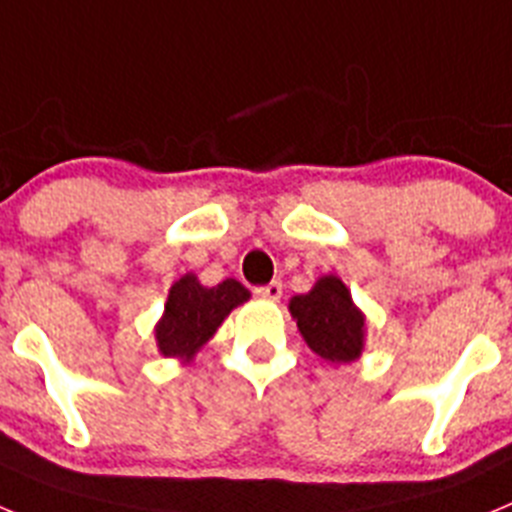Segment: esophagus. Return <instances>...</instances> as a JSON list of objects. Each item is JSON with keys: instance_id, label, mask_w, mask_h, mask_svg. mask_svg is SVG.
Wrapping results in <instances>:
<instances>
[{"instance_id": "34e87169", "label": "esophagus", "mask_w": 512, "mask_h": 512, "mask_svg": "<svg viewBox=\"0 0 512 512\" xmlns=\"http://www.w3.org/2000/svg\"><path fill=\"white\" fill-rule=\"evenodd\" d=\"M282 282H271V284H264V287H256V297H261V300H269V302H277L279 297H282Z\"/></svg>"}]
</instances>
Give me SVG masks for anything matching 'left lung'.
I'll list each match as a JSON object with an SVG mask.
<instances>
[{
	"label": "left lung",
	"instance_id": "obj_1",
	"mask_svg": "<svg viewBox=\"0 0 512 512\" xmlns=\"http://www.w3.org/2000/svg\"><path fill=\"white\" fill-rule=\"evenodd\" d=\"M289 312L307 346L330 364L356 361L364 351V312L354 305L346 284L333 274L320 277L307 295L292 297Z\"/></svg>",
	"mask_w": 512,
	"mask_h": 512
}]
</instances>
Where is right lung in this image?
I'll return each instance as SVG.
<instances>
[{
    "label": "right lung",
    "instance_id": "add662e5",
    "mask_svg": "<svg viewBox=\"0 0 512 512\" xmlns=\"http://www.w3.org/2000/svg\"><path fill=\"white\" fill-rule=\"evenodd\" d=\"M251 297L235 279H225L217 287H202L194 274H184L169 289L164 315L156 325V346L171 359L192 361L194 354L215 336L230 310Z\"/></svg>",
    "mask_w": 512,
    "mask_h": 512
}]
</instances>
